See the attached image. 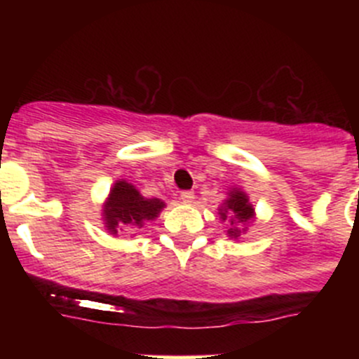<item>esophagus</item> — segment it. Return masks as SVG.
<instances>
[{"label": "esophagus", "instance_id": "1", "mask_svg": "<svg viewBox=\"0 0 359 359\" xmlns=\"http://www.w3.org/2000/svg\"><path fill=\"white\" fill-rule=\"evenodd\" d=\"M180 200H182L184 203H193L194 201V193L193 191H182V193L179 194Z\"/></svg>", "mask_w": 359, "mask_h": 359}]
</instances>
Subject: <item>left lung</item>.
Returning a JSON list of instances; mask_svg holds the SVG:
<instances>
[{
    "mask_svg": "<svg viewBox=\"0 0 359 359\" xmlns=\"http://www.w3.org/2000/svg\"><path fill=\"white\" fill-rule=\"evenodd\" d=\"M224 208H222V219L226 220L227 215L231 217V224L234 222H248L250 219L253 217V208L248 205V200L247 196H245L241 191H233L231 193V198L224 203ZM241 231L238 229V227H231L229 231H227V234L233 238H238L240 236Z\"/></svg>",
    "mask_w": 359,
    "mask_h": 359,
    "instance_id": "8db88e82",
    "label": "left lung"
}]
</instances>
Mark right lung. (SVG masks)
I'll list each match as a JSON object with an SVG mask.
<instances>
[{"instance_id":"obj_1","label":"right lung","mask_w":359,"mask_h":359,"mask_svg":"<svg viewBox=\"0 0 359 359\" xmlns=\"http://www.w3.org/2000/svg\"><path fill=\"white\" fill-rule=\"evenodd\" d=\"M165 203L156 200H146L139 191L125 180H118L112 187L109 200L104 206V220L107 229L116 234V227H142L146 220H153L161 212Z\"/></svg>"}]
</instances>
